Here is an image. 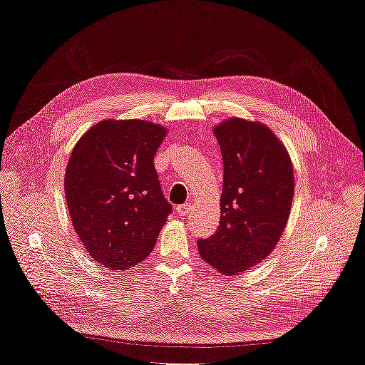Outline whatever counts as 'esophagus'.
<instances>
[{"label":"esophagus","instance_id":"1","mask_svg":"<svg viewBox=\"0 0 365 365\" xmlns=\"http://www.w3.org/2000/svg\"><path fill=\"white\" fill-rule=\"evenodd\" d=\"M190 208H192V204H190V202H185V204H182V205L176 207V213H178L181 217H185L187 215L190 213Z\"/></svg>","mask_w":365,"mask_h":365}]
</instances>
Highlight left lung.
Instances as JSON below:
<instances>
[{"mask_svg":"<svg viewBox=\"0 0 365 365\" xmlns=\"http://www.w3.org/2000/svg\"><path fill=\"white\" fill-rule=\"evenodd\" d=\"M213 132L224 160L220 224L196 244L220 274L236 275L267 259L280 240L292 205L294 169L283 143L259 121L228 118Z\"/></svg>","mask_w":365,"mask_h":365,"instance_id":"8db88e82","label":"left lung"}]
</instances>
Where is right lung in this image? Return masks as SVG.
<instances>
[{"label": "right lung", "instance_id": "obj_1", "mask_svg": "<svg viewBox=\"0 0 365 365\" xmlns=\"http://www.w3.org/2000/svg\"><path fill=\"white\" fill-rule=\"evenodd\" d=\"M168 129L145 120H103L76 143L65 197L77 236L105 268L145 260L172 213L153 157Z\"/></svg>", "mask_w": 365, "mask_h": 365}]
</instances>
